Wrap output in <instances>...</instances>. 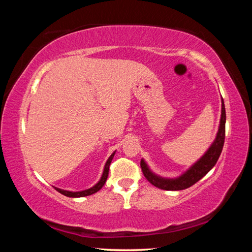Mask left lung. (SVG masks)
Returning <instances> with one entry per match:
<instances>
[{"label":"left lung","instance_id":"left-lung-1","mask_svg":"<svg viewBox=\"0 0 252 252\" xmlns=\"http://www.w3.org/2000/svg\"><path fill=\"white\" fill-rule=\"evenodd\" d=\"M222 104H221V120H220V126L217 133V138L212 146L209 148V150L204 153V156L199 161L191 167L187 172L182 174L181 177L177 179H163L161 177H158L153 174L150 170H149L146 162L141 160V169L142 172L146 177L147 180L159 189L163 190H183L187 189L191 186H193L195 182H198L200 179H202L206 174L210 171V170L215 167V164L218 161L219 157L222 152L223 143H224V136H225V109L223 99L221 100Z\"/></svg>","mask_w":252,"mask_h":252}]
</instances>
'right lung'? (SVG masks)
I'll use <instances>...</instances> for the list:
<instances>
[{
  "label": "right lung",
  "mask_w": 252,
  "mask_h": 252,
  "mask_svg": "<svg viewBox=\"0 0 252 252\" xmlns=\"http://www.w3.org/2000/svg\"><path fill=\"white\" fill-rule=\"evenodd\" d=\"M114 153L113 152L112 155L110 156V158L108 159V161H106L105 163V167H104V171H103V174H102V177L100 179V181L96 183V185L94 187L90 188V189L88 190H83V191H79V192H72V191H66V190H62V189H59V188H55V190L59 191L60 193H62L63 195H66V197H70V198H81V197H87V195H90V194H93L99 191L102 187L104 186V183L106 181V179H108V176H109V168H110V164H111V161H112L113 157H114Z\"/></svg>",
  "instance_id": "add662e5"
}]
</instances>
